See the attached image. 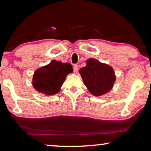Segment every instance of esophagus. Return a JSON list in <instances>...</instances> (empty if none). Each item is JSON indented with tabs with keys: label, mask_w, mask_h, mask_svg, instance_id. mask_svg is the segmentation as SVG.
<instances>
[{
	"label": "esophagus",
	"mask_w": 151,
	"mask_h": 151,
	"mask_svg": "<svg viewBox=\"0 0 151 151\" xmlns=\"http://www.w3.org/2000/svg\"><path fill=\"white\" fill-rule=\"evenodd\" d=\"M73 71L75 73H77L78 71V66L77 65H75L73 67Z\"/></svg>",
	"instance_id": "1"
}]
</instances>
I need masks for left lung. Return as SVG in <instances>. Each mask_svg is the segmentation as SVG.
Here are the masks:
<instances>
[{"label": "left lung", "instance_id": "8db88e82", "mask_svg": "<svg viewBox=\"0 0 151 151\" xmlns=\"http://www.w3.org/2000/svg\"><path fill=\"white\" fill-rule=\"evenodd\" d=\"M79 72L85 86L95 96H101L110 91L116 80L112 67L95 58L87 60L86 65Z\"/></svg>", "mask_w": 151, "mask_h": 151}]
</instances>
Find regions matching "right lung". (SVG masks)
Instances as JSON below:
<instances>
[{"mask_svg":"<svg viewBox=\"0 0 151 151\" xmlns=\"http://www.w3.org/2000/svg\"><path fill=\"white\" fill-rule=\"evenodd\" d=\"M72 71L70 63L53 60L50 64L37 69L32 78V85L39 93L54 95L60 91L67 76Z\"/></svg>","mask_w":151,"mask_h":151,"instance_id":"add662e5","label":"right lung"}]
</instances>
